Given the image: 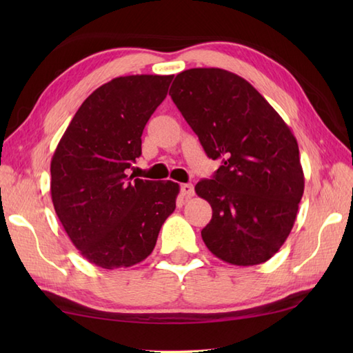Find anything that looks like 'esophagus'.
I'll return each mask as SVG.
<instances>
[{"label": "esophagus", "mask_w": 353, "mask_h": 353, "mask_svg": "<svg viewBox=\"0 0 353 353\" xmlns=\"http://www.w3.org/2000/svg\"><path fill=\"white\" fill-rule=\"evenodd\" d=\"M181 191L185 197H192L194 196V186L191 183H183L181 186Z\"/></svg>", "instance_id": "esophagus-1"}]
</instances>
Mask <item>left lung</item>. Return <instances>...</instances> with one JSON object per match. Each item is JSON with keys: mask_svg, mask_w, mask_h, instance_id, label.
I'll use <instances>...</instances> for the list:
<instances>
[{"mask_svg": "<svg viewBox=\"0 0 353 353\" xmlns=\"http://www.w3.org/2000/svg\"><path fill=\"white\" fill-rule=\"evenodd\" d=\"M170 95L206 154L221 161L196 185L212 219L206 247L232 265H256L281 249L294 226L305 177L291 129L249 81L221 68L177 74Z\"/></svg>", "mask_w": 353, "mask_h": 353, "instance_id": "obj_1", "label": "left lung"}]
</instances>
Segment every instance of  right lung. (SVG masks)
I'll return each mask as SVG.
<instances>
[{"instance_id": "1", "label": "right lung", "mask_w": 353, "mask_h": 353, "mask_svg": "<svg viewBox=\"0 0 353 353\" xmlns=\"http://www.w3.org/2000/svg\"><path fill=\"white\" fill-rule=\"evenodd\" d=\"M172 76L117 77L97 88L66 127L51 159V200L72 244L114 270L144 261L174 212L179 183L127 177L141 137Z\"/></svg>"}]
</instances>
